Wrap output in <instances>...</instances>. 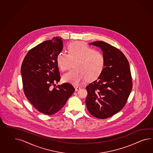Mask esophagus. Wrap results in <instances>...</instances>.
<instances>
[{
    "label": "esophagus",
    "mask_w": 153,
    "mask_h": 153,
    "mask_svg": "<svg viewBox=\"0 0 153 153\" xmlns=\"http://www.w3.org/2000/svg\"><path fill=\"white\" fill-rule=\"evenodd\" d=\"M75 91H79V90L81 89V88H80L79 87H78V86H75Z\"/></svg>",
    "instance_id": "esophagus-1"
}]
</instances>
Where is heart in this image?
Returning a JSON list of instances; mask_svg holds the SVG:
<instances>
[{"label": "heart", "instance_id": "b5f03b06", "mask_svg": "<svg viewBox=\"0 0 153 153\" xmlns=\"http://www.w3.org/2000/svg\"><path fill=\"white\" fill-rule=\"evenodd\" d=\"M67 52H60L56 58L57 66L63 72L69 70L75 62L76 69L62 76L65 83L80 86L87 78H97L104 70L105 59L103 53L84 42H72L67 46Z\"/></svg>", "mask_w": 153, "mask_h": 153}]
</instances>
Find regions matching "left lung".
I'll use <instances>...</instances> for the list:
<instances>
[{"label": "left lung", "instance_id": "1", "mask_svg": "<svg viewBox=\"0 0 153 153\" xmlns=\"http://www.w3.org/2000/svg\"><path fill=\"white\" fill-rule=\"evenodd\" d=\"M89 44L102 50L105 63L101 75L86 87V106L92 116L105 119L122 110L126 103L132 89L131 69L119 49L102 41Z\"/></svg>", "mask_w": 153, "mask_h": 153}]
</instances>
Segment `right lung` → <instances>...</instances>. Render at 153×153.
<instances>
[{"mask_svg": "<svg viewBox=\"0 0 153 153\" xmlns=\"http://www.w3.org/2000/svg\"><path fill=\"white\" fill-rule=\"evenodd\" d=\"M62 49V38L53 37L29 50L21 67L25 96L39 112L47 115L59 111L75 90L68 83L51 88L61 79L56 58Z\"/></svg>", "mask_w": 153, "mask_h": 153, "instance_id": "add662e5", "label": "right lung"}]
</instances>
